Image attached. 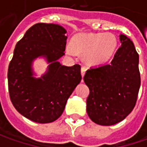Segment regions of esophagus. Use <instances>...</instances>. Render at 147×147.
<instances>
[{
	"instance_id": "1",
	"label": "esophagus",
	"mask_w": 147,
	"mask_h": 147,
	"mask_svg": "<svg viewBox=\"0 0 147 147\" xmlns=\"http://www.w3.org/2000/svg\"><path fill=\"white\" fill-rule=\"evenodd\" d=\"M87 70V69H86V67H84V66H82V68H81V74H82V76H84V74H85V72Z\"/></svg>"
}]
</instances>
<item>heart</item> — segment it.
Listing matches in <instances>:
<instances>
[{
  "mask_svg": "<svg viewBox=\"0 0 147 147\" xmlns=\"http://www.w3.org/2000/svg\"><path fill=\"white\" fill-rule=\"evenodd\" d=\"M117 47L118 39L113 33H81L74 37L67 51L72 55H83L88 65L98 66L105 64L114 55Z\"/></svg>",
  "mask_w": 147,
  "mask_h": 147,
  "instance_id": "1",
  "label": "heart"
}]
</instances>
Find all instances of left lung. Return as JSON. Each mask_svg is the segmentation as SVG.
<instances>
[{
	"label": "left lung",
	"mask_w": 147,
	"mask_h": 147,
	"mask_svg": "<svg viewBox=\"0 0 147 147\" xmlns=\"http://www.w3.org/2000/svg\"><path fill=\"white\" fill-rule=\"evenodd\" d=\"M122 45L109 65L90 68L83 77L89 88L87 112L99 125L123 120L133 110L141 85L139 55L133 42L121 34Z\"/></svg>",
	"instance_id": "left-lung-1"
}]
</instances>
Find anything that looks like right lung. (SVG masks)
Segmentation results:
<instances>
[{
  "mask_svg": "<svg viewBox=\"0 0 147 147\" xmlns=\"http://www.w3.org/2000/svg\"><path fill=\"white\" fill-rule=\"evenodd\" d=\"M66 32L58 24L39 23L32 26L15 46L8 68L9 97L17 111L32 121L56 120L82 80L80 65L68 67L58 61L65 55ZM39 56L51 64L46 74L36 79L31 64Z\"/></svg>",
  "mask_w": 147,
  "mask_h": 147,
  "instance_id": "right-lung-1",
  "label": "right lung"
}]
</instances>
